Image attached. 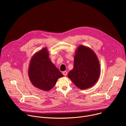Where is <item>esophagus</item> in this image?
Returning <instances> with one entry per match:
<instances>
[{"instance_id": "1", "label": "esophagus", "mask_w": 126, "mask_h": 126, "mask_svg": "<svg viewBox=\"0 0 126 126\" xmlns=\"http://www.w3.org/2000/svg\"><path fill=\"white\" fill-rule=\"evenodd\" d=\"M62 74H63V75H64V76H66L67 75V71H63V72H62Z\"/></svg>"}]
</instances>
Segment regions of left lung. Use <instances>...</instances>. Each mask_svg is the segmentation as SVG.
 <instances>
[{
  "label": "left lung",
  "mask_w": 126,
  "mask_h": 126,
  "mask_svg": "<svg viewBox=\"0 0 126 126\" xmlns=\"http://www.w3.org/2000/svg\"><path fill=\"white\" fill-rule=\"evenodd\" d=\"M100 74V64L95 53L90 48L80 46L75 53L73 69L68 73V78L83 90L93 86Z\"/></svg>",
  "instance_id": "obj_1"
}]
</instances>
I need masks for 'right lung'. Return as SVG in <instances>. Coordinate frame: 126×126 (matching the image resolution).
<instances>
[{"mask_svg": "<svg viewBox=\"0 0 126 126\" xmlns=\"http://www.w3.org/2000/svg\"><path fill=\"white\" fill-rule=\"evenodd\" d=\"M28 75L33 85L44 91L52 89L58 78L63 76L49 58L46 48L36 53L32 58Z\"/></svg>", "mask_w": 126, "mask_h": 126, "instance_id": "obj_1", "label": "right lung"}]
</instances>
